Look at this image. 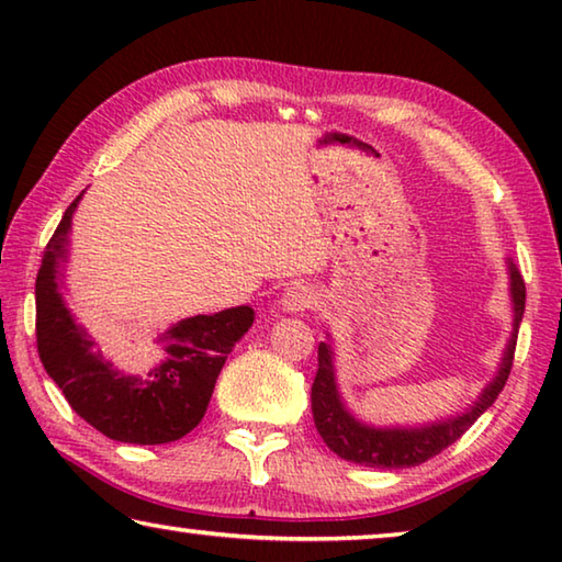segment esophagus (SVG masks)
Segmentation results:
<instances>
[{"instance_id":"1","label":"esophagus","mask_w":562,"mask_h":562,"mask_svg":"<svg viewBox=\"0 0 562 562\" xmlns=\"http://www.w3.org/2000/svg\"><path fill=\"white\" fill-rule=\"evenodd\" d=\"M319 294L307 288V284H292V288L282 294V307L288 312H304L317 307Z\"/></svg>"}]
</instances>
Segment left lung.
<instances>
[{"label": "left lung", "mask_w": 562, "mask_h": 562, "mask_svg": "<svg viewBox=\"0 0 562 562\" xmlns=\"http://www.w3.org/2000/svg\"><path fill=\"white\" fill-rule=\"evenodd\" d=\"M510 268V297H513V335L508 339V347L503 351L498 374L493 382L483 389L469 412L461 416H453L449 422H439L431 426H418V429H374L357 422L345 404H341L337 384H335V364H331V347L327 341H319L317 347V374L315 384H312V416H315V426L322 436V441L335 451L339 459L369 465V469H412L424 461L439 456L443 449H449L453 441L471 429L486 408L496 402L503 386L508 382L513 357H516V339L518 327L526 312V282H522L518 268L508 262Z\"/></svg>", "instance_id": "obj_1"}]
</instances>
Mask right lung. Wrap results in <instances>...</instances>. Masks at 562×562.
I'll return each instance as SVG.
<instances>
[{
	"instance_id": "right-lung-1",
	"label": "right lung",
	"mask_w": 562,
	"mask_h": 562,
	"mask_svg": "<svg viewBox=\"0 0 562 562\" xmlns=\"http://www.w3.org/2000/svg\"><path fill=\"white\" fill-rule=\"evenodd\" d=\"M66 207L36 274V349L66 402L113 441L156 446L183 439L201 424L215 379L235 341L252 327V307L188 317L158 335L164 361L144 376L119 372L89 331L76 325L59 294V268L69 252L71 215Z\"/></svg>"
}]
</instances>
